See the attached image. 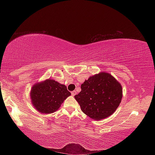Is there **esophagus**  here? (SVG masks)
Returning a JSON list of instances; mask_svg holds the SVG:
<instances>
[{
  "label": "esophagus",
  "instance_id": "34e87169",
  "mask_svg": "<svg viewBox=\"0 0 155 155\" xmlns=\"http://www.w3.org/2000/svg\"><path fill=\"white\" fill-rule=\"evenodd\" d=\"M71 94H72V96H74L76 95V94H77V91H72V92H71Z\"/></svg>",
  "mask_w": 155,
  "mask_h": 155
}]
</instances>
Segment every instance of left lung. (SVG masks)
Wrapping results in <instances>:
<instances>
[{"instance_id": "left-lung-1", "label": "left lung", "mask_w": 155, "mask_h": 155, "mask_svg": "<svg viewBox=\"0 0 155 155\" xmlns=\"http://www.w3.org/2000/svg\"><path fill=\"white\" fill-rule=\"evenodd\" d=\"M81 91L74 96L84 114L95 120H103L114 114L122 98L120 83L106 72H101L86 80Z\"/></svg>"}]
</instances>
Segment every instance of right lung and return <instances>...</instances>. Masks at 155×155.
<instances>
[{
    "label": "right lung",
    "instance_id": "1",
    "mask_svg": "<svg viewBox=\"0 0 155 155\" xmlns=\"http://www.w3.org/2000/svg\"><path fill=\"white\" fill-rule=\"evenodd\" d=\"M71 95L66 86L52 79L34 85L31 98L35 109L42 114H51L58 109L64 100Z\"/></svg>",
    "mask_w": 155,
    "mask_h": 155
}]
</instances>
